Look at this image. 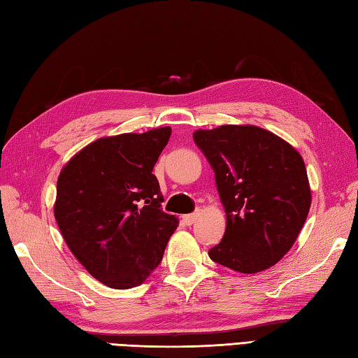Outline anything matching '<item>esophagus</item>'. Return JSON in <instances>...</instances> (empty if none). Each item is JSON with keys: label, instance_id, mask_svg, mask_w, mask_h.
I'll list each match as a JSON object with an SVG mask.
<instances>
[{"label": "esophagus", "instance_id": "34e87169", "mask_svg": "<svg viewBox=\"0 0 358 358\" xmlns=\"http://www.w3.org/2000/svg\"><path fill=\"white\" fill-rule=\"evenodd\" d=\"M196 217H197V213H192V214H185V216H182V220H184L185 225H193Z\"/></svg>", "mask_w": 358, "mask_h": 358}]
</instances>
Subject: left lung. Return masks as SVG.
<instances>
[{
	"label": "left lung",
	"mask_w": 358,
	"mask_h": 358,
	"mask_svg": "<svg viewBox=\"0 0 358 358\" xmlns=\"http://www.w3.org/2000/svg\"><path fill=\"white\" fill-rule=\"evenodd\" d=\"M193 139L214 170L227 214L225 234L210 259L245 274L273 266L296 242L311 206L303 159L254 125L197 130Z\"/></svg>",
	"instance_id": "obj_1"
}]
</instances>
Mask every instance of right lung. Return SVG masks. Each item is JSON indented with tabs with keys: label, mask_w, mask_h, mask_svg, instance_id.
I'll list each match as a JSON object with an SVG mask.
<instances>
[{
	"label": "right lung",
	"mask_w": 358,
	"mask_h": 358,
	"mask_svg": "<svg viewBox=\"0 0 358 358\" xmlns=\"http://www.w3.org/2000/svg\"><path fill=\"white\" fill-rule=\"evenodd\" d=\"M170 127L102 138L62 169L55 219L73 256L110 288L138 287L161 264L178 219L153 171Z\"/></svg>",
	"instance_id": "1"
}]
</instances>
